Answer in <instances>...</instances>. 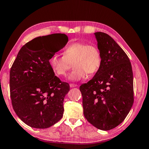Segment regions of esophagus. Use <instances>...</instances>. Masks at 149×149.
Returning <instances> with one entry per match:
<instances>
[{
    "mask_svg": "<svg viewBox=\"0 0 149 149\" xmlns=\"http://www.w3.org/2000/svg\"><path fill=\"white\" fill-rule=\"evenodd\" d=\"M69 86H70V88H74V87H77L78 85L77 84H70Z\"/></svg>",
    "mask_w": 149,
    "mask_h": 149,
    "instance_id": "esophagus-1",
    "label": "esophagus"
}]
</instances>
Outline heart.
<instances>
[{
    "instance_id": "obj_1",
    "label": "heart",
    "mask_w": 149,
    "mask_h": 149,
    "mask_svg": "<svg viewBox=\"0 0 149 149\" xmlns=\"http://www.w3.org/2000/svg\"><path fill=\"white\" fill-rule=\"evenodd\" d=\"M63 55H52L48 60L49 65L57 76L65 77L72 63L74 69L69 75V79L72 81L84 79L87 74H95L102 63V56L97 46L83 42L68 44L63 49Z\"/></svg>"
}]
</instances>
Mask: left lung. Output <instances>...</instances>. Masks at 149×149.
I'll return each mask as SVG.
<instances>
[{
  "label": "left lung",
  "mask_w": 149,
  "mask_h": 149,
  "mask_svg": "<svg viewBox=\"0 0 149 149\" xmlns=\"http://www.w3.org/2000/svg\"><path fill=\"white\" fill-rule=\"evenodd\" d=\"M102 63L92 80L80 86L84 115L97 128L107 131L120 124L134 103V78L127 54L113 38L95 33Z\"/></svg>",
  "instance_id": "left-lung-1"
}]
</instances>
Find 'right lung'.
I'll list each match as a JSON object with an SVG mask.
<instances>
[{
    "label": "right lung",
    "mask_w": 149,
    "mask_h": 149,
    "mask_svg": "<svg viewBox=\"0 0 149 149\" xmlns=\"http://www.w3.org/2000/svg\"><path fill=\"white\" fill-rule=\"evenodd\" d=\"M52 35L56 44L54 52L44 47L31 48L44 36L35 38L22 47L10 69L13 109L25 124L35 128H48L62 118L63 100L70 90L67 82L55 76L48 63L52 55L66 45L68 37L65 34Z\"/></svg>",
    "instance_id": "obj_1"
}]
</instances>
